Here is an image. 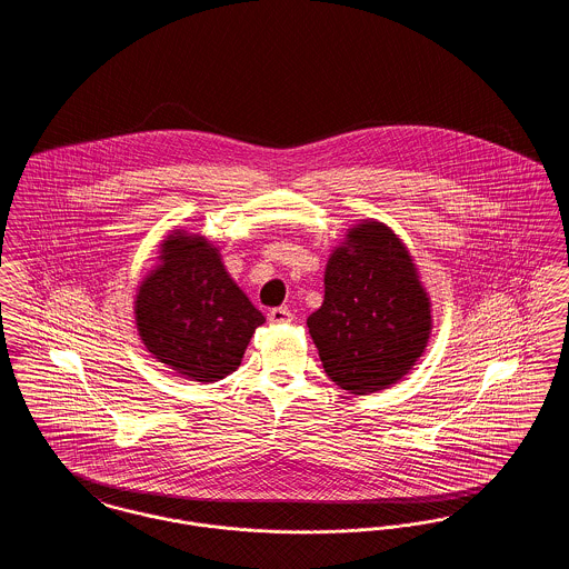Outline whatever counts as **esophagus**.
<instances>
[{"label":"esophagus","mask_w":569,"mask_h":569,"mask_svg":"<svg viewBox=\"0 0 569 569\" xmlns=\"http://www.w3.org/2000/svg\"><path fill=\"white\" fill-rule=\"evenodd\" d=\"M295 320V316H292V311L290 309H286V307H274L269 311V322L271 325H288V322H292Z\"/></svg>","instance_id":"1"}]
</instances>
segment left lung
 <instances>
[{"instance_id": "1", "label": "left lung", "mask_w": 569, "mask_h": 569, "mask_svg": "<svg viewBox=\"0 0 569 569\" xmlns=\"http://www.w3.org/2000/svg\"><path fill=\"white\" fill-rule=\"evenodd\" d=\"M307 326L326 376L352 395L383 390L413 369L431 337V298L386 223L365 219L332 249L325 302Z\"/></svg>"}]
</instances>
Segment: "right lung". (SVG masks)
<instances>
[{
	"label": "right lung",
	"instance_id": "right-lung-1",
	"mask_svg": "<svg viewBox=\"0 0 569 569\" xmlns=\"http://www.w3.org/2000/svg\"><path fill=\"white\" fill-rule=\"evenodd\" d=\"M158 258L160 264L136 292V328L144 348L193 381L230 376L264 316L226 271L219 247L204 237L174 230Z\"/></svg>",
	"mask_w": 569,
	"mask_h": 569
}]
</instances>
